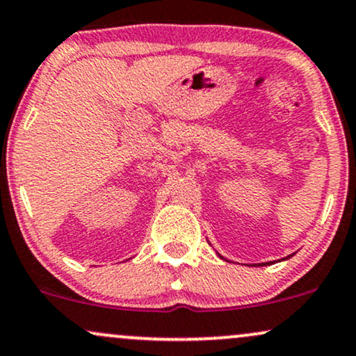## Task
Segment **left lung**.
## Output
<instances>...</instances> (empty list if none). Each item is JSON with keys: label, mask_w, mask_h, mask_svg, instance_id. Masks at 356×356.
<instances>
[{"label": "left lung", "mask_w": 356, "mask_h": 356, "mask_svg": "<svg viewBox=\"0 0 356 356\" xmlns=\"http://www.w3.org/2000/svg\"><path fill=\"white\" fill-rule=\"evenodd\" d=\"M288 258H290V257H288ZM261 265H268V263H261Z\"/></svg>", "instance_id": "left-lung-1"}]
</instances>
